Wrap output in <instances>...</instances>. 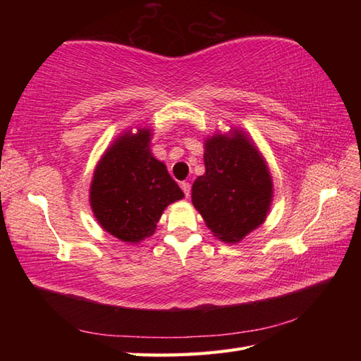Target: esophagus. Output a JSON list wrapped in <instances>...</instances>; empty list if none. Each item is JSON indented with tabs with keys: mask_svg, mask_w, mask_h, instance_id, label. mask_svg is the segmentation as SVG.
<instances>
[{
	"mask_svg": "<svg viewBox=\"0 0 361 361\" xmlns=\"http://www.w3.org/2000/svg\"><path fill=\"white\" fill-rule=\"evenodd\" d=\"M181 189H183V192H185V195L189 198V195H190V183L183 181L181 183Z\"/></svg>",
	"mask_w": 361,
	"mask_h": 361,
	"instance_id": "1",
	"label": "esophagus"
}]
</instances>
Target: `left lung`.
Listing matches in <instances>:
<instances>
[{
	"instance_id": "obj_1",
	"label": "left lung",
	"mask_w": 361,
	"mask_h": 361,
	"mask_svg": "<svg viewBox=\"0 0 361 361\" xmlns=\"http://www.w3.org/2000/svg\"><path fill=\"white\" fill-rule=\"evenodd\" d=\"M204 175L192 185V203L214 235L240 242L265 221L273 180L264 157L242 130L204 141Z\"/></svg>"
}]
</instances>
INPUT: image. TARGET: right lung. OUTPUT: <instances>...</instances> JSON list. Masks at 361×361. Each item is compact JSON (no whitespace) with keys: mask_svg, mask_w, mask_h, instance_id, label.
<instances>
[{"mask_svg":"<svg viewBox=\"0 0 361 361\" xmlns=\"http://www.w3.org/2000/svg\"><path fill=\"white\" fill-rule=\"evenodd\" d=\"M150 130L126 132L99 161L90 188L91 209L106 233L137 243L155 233L161 214L185 194L150 152Z\"/></svg>","mask_w":361,"mask_h":361,"instance_id":"add662e5","label":"right lung"}]
</instances>
